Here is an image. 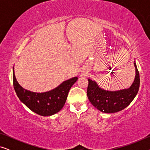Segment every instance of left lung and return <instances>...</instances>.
<instances>
[{"label": "left lung", "instance_id": "1", "mask_svg": "<svg viewBox=\"0 0 150 150\" xmlns=\"http://www.w3.org/2000/svg\"><path fill=\"white\" fill-rule=\"evenodd\" d=\"M134 65L136 75L134 82L128 89L116 91H106L99 87L95 81L88 79L87 97L92 105L106 113L120 111L127 107L137 96L140 85V77L135 61Z\"/></svg>", "mask_w": 150, "mask_h": 150}]
</instances>
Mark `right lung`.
Segmentation results:
<instances>
[{"instance_id":"obj_1","label":"right lung","mask_w":150,"mask_h":150,"mask_svg":"<svg viewBox=\"0 0 150 150\" xmlns=\"http://www.w3.org/2000/svg\"><path fill=\"white\" fill-rule=\"evenodd\" d=\"M77 80V77H74L51 91L35 93L24 89L20 85L13 69V87L18 97L30 110L42 116L52 115L60 111L66 102L69 89Z\"/></svg>"}]
</instances>
